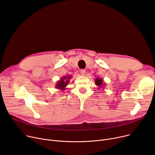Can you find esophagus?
Returning <instances> with one entry per match:
<instances>
[{"label":"esophagus","mask_w":155,"mask_h":155,"mask_svg":"<svg viewBox=\"0 0 155 155\" xmlns=\"http://www.w3.org/2000/svg\"><path fill=\"white\" fill-rule=\"evenodd\" d=\"M80 73H81V75L85 76L86 75V70H80Z\"/></svg>","instance_id":"34e87169"}]
</instances>
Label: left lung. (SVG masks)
Segmentation results:
<instances>
[{"mask_svg":"<svg viewBox=\"0 0 155 155\" xmlns=\"http://www.w3.org/2000/svg\"><path fill=\"white\" fill-rule=\"evenodd\" d=\"M103 82H104L103 79L99 77V78H95V83H96V86L98 87L97 88L99 90L101 89V88H103V90L104 89V88L105 83H104Z\"/></svg>","mask_w":155,"mask_h":155,"instance_id":"8db88e82","label":"left lung"}]
</instances>
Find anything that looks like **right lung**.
Masks as SVG:
<instances>
[{
	"label": "right lung",
	"mask_w": 155,
	"mask_h": 155,
	"mask_svg": "<svg viewBox=\"0 0 155 155\" xmlns=\"http://www.w3.org/2000/svg\"><path fill=\"white\" fill-rule=\"evenodd\" d=\"M72 78V76L70 75H65L62 77L60 80L56 83L55 88L59 89L61 90H64L65 89V87L69 83L70 80Z\"/></svg>",
	"instance_id": "1"
}]
</instances>
